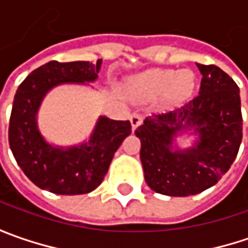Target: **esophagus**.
Instances as JSON below:
<instances>
[{"label":"esophagus","instance_id":"esophagus-1","mask_svg":"<svg viewBox=\"0 0 248 248\" xmlns=\"http://www.w3.org/2000/svg\"><path fill=\"white\" fill-rule=\"evenodd\" d=\"M129 121H131V127H132V129H137L139 125L142 124V116H140V114H137V113H134V114H131Z\"/></svg>","mask_w":248,"mask_h":248}]
</instances>
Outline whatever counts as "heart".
Wrapping results in <instances>:
<instances>
[{
  "instance_id": "1",
  "label": "heart",
  "mask_w": 248,
  "mask_h": 248,
  "mask_svg": "<svg viewBox=\"0 0 248 248\" xmlns=\"http://www.w3.org/2000/svg\"><path fill=\"white\" fill-rule=\"evenodd\" d=\"M195 87V74L190 70L152 69L129 80L131 93L140 100H155L167 95L174 102H184L192 96Z\"/></svg>"
}]
</instances>
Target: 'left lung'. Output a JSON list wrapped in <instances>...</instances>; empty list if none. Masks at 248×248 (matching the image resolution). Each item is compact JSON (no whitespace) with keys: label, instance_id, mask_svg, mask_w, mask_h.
I'll return each instance as SVG.
<instances>
[{"label":"left lung","instance_id":"8db88e82","mask_svg":"<svg viewBox=\"0 0 248 248\" xmlns=\"http://www.w3.org/2000/svg\"><path fill=\"white\" fill-rule=\"evenodd\" d=\"M203 78L199 95L179 109L146 117L137 128L145 181L157 193L197 195L231 168L242 143L237 84L214 64L196 63ZM195 136L190 147L176 138Z\"/></svg>","mask_w":248,"mask_h":248}]
</instances>
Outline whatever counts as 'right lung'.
Instances as JSON below:
<instances>
[{"label": "right lung", "mask_w": 248, "mask_h": 248, "mask_svg": "<svg viewBox=\"0 0 248 248\" xmlns=\"http://www.w3.org/2000/svg\"><path fill=\"white\" fill-rule=\"evenodd\" d=\"M102 59L91 62H48L35 69L15 93L9 120V146L34 185L56 195H85L108 174L111 158L131 134V123L99 116L90 138L73 146L49 143L38 127L44 98L63 84L88 85L98 80Z\"/></svg>", "instance_id": "1"}]
</instances>
